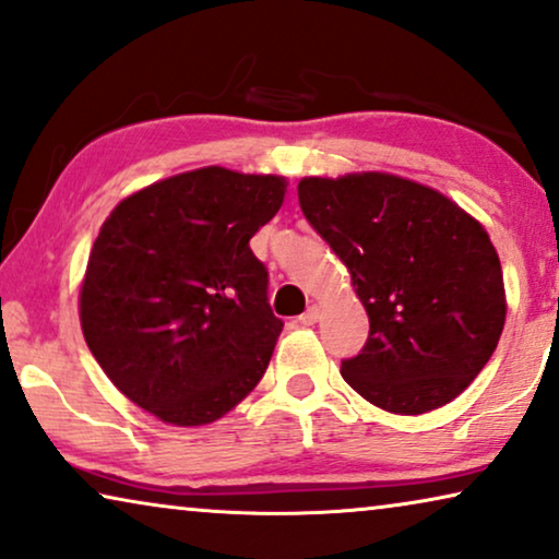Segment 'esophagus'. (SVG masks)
<instances>
[{
	"mask_svg": "<svg viewBox=\"0 0 559 559\" xmlns=\"http://www.w3.org/2000/svg\"><path fill=\"white\" fill-rule=\"evenodd\" d=\"M318 320H320V307L318 305H310L302 314H299V322H302V325H314Z\"/></svg>",
	"mask_w": 559,
	"mask_h": 559,
	"instance_id": "esophagus-1",
	"label": "esophagus"
}]
</instances>
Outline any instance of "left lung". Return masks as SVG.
I'll return each instance as SVG.
<instances>
[{
    "label": "left lung",
    "mask_w": 559,
    "mask_h": 559,
    "mask_svg": "<svg viewBox=\"0 0 559 559\" xmlns=\"http://www.w3.org/2000/svg\"><path fill=\"white\" fill-rule=\"evenodd\" d=\"M299 209L350 272L370 333L340 373L373 406L418 416L481 373L507 318L484 226L443 193L391 174L302 179Z\"/></svg>",
    "instance_id": "8db88e82"
}]
</instances>
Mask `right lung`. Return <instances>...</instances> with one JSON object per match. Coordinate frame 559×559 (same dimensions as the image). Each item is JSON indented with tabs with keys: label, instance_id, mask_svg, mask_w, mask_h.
Returning a JSON list of instances; mask_svg holds the SVG:
<instances>
[{
	"label": "right lung",
	"instance_id": "add662e5",
	"mask_svg": "<svg viewBox=\"0 0 559 559\" xmlns=\"http://www.w3.org/2000/svg\"><path fill=\"white\" fill-rule=\"evenodd\" d=\"M282 176L222 166L120 201L83 289L85 343L126 399L174 426H204L260 383L282 333L249 239L280 212Z\"/></svg>",
	"mask_w": 559,
	"mask_h": 559
}]
</instances>
